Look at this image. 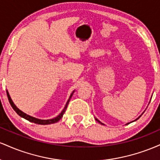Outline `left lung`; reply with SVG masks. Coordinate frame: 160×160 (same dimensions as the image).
I'll list each match as a JSON object with an SVG mask.
<instances>
[{"label":"left lung","mask_w":160,"mask_h":160,"mask_svg":"<svg viewBox=\"0 0 160 160\" xmlns=\"http://www.w3.org/2000/svg\"><path fill=\"white\" fill-rule=\"evenodd\" d=\"M138 118H139V117H138ZM138 119H137V120H138ZM95 120H96V121H98V122H100V123H102V122H100V121H99L98 120H97V119H95ZM102 125H104L103 123H102Z\"/></svg>","instance_id":"8db88e82"}]
</instances>
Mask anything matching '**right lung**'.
Returning a JSON list of instances; mask_svg holds the SVG:
<instances>
[{"instance_id": "right-lung-1", "label": "right lung", "mask_w": 160, "mask_h": 160, "mask_svg": "<svg viewBox=\"0 0 160 160\" xmlns=\"http://www.w3.org/2000/svg\"><path fill=\"white\" fill-rule=\"evenodd\" d=\"M7 97H8V100H9V102H10V105L12 106V108H13L14 111H15L16 112V113H17L18 114H19V115L20 116V117H23V118L25 119V120L30 121V122H34V123L40 124V125H48V124H52V123H55V122H57L58 120H60V119L62 118V117H63V114H64V113H65L66 109H67L68 105L70 98H71V96H72L73 93L71 95V96H70V98L68 99V101L67 103H66L65 107V108H64V109H63V111H62V113H60V114L58 115V117H56V118L51 119V120H39V119H36V118H34V117H31V116L27 115L26 113H23L22 111H20L19 108H16V106L15 105V104H14L13 102H12V99H11L10 95H9V93H8V92H7Z\"/></svg>"}]
</instances>
